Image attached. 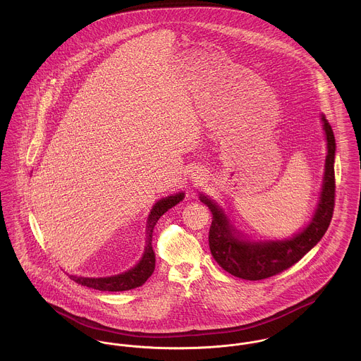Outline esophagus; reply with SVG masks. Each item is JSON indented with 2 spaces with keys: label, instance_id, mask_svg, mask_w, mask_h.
<instances>
[{
  "label": "esophagus",
  "instance_id": "esophagus-1",
  "mask_svg": "<svg viewBox=\"0 0 361 361\" xmlns=\"http://www.w3.org/2000/svg\"><path fill=\"white\" fill-rule=\"evenodd\" d=\"M190 178H192V180L199 182V180H202V179H203V172H202L200 169H195V171H192Z\"/></svg>",
  "mask_w": 361,
  "mask_h": 361
}]
</instances>
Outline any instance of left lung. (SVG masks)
Segmentation results:
<instances>
[{"label":"left lung","instance_id":"1","mask_svg":"<svg viewBox=\"0 0 361 361\" xmlns=\"http://www.w3.org/2000/svg\"><path fill=\"white\" fill-rule=\"evenodd\" d=\"M322 129L326 140V157L318 203L312 216L298 233L283 239L255 240L239 231L226 211L215 200L200 193V202L208 207L212 222L208 245L214 259L233 276L259 281L292 267L322 239L332 219L335 206V136L331 125L321 114Z\"/></svg>","mask_w":361,"mask_h":361}]
</instances>
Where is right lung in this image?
<instances>
[{
	"label": "right lung",
	"mask_w": 361,
	"mask_h": 361,
	"mask_svg": "<svg viewBox=\"0 0 361 361\" xmlns=\"http://www.w3.org/2000/svg\"><path fill=\"white\" fill-rule=\"evenodd\" d=\"M185 199V193L179 192L166 197L159 199L150 209L147 224H146V246L143 256L140 261L132 267L130 269L111 276H102V278H89V276H78V275H69L72 281L82 286H87L96 290L103 292H122V290H130L135 288L142 286L154 272L155 255L152 246L153 239V229L157 221L162 214H165L169 208L176 206Z\"/></svg>",
	"instance_id": "obj_1"
}]
</instances>
